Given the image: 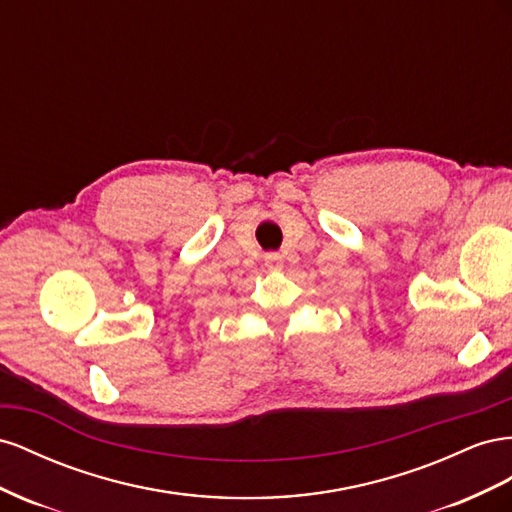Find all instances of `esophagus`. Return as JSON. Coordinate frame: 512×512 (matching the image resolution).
Wrapping results in <instances>:
<instances>
[{
  "label": "esophagus",
  "instance_id": "1",
  "mask_svg": "<svg viewBox=\"0 0 512 512\" xmlns=\"http://www.w3.org/2000/svg\"><path fill=\"white\" fill-rule=\"evenodd\" d=\"M264 261L270 270H279L283 266V255L281 253H266Z\"/></svg>",
  "mask_w": 512,
  "mask_h": 512
}]
</instances>
